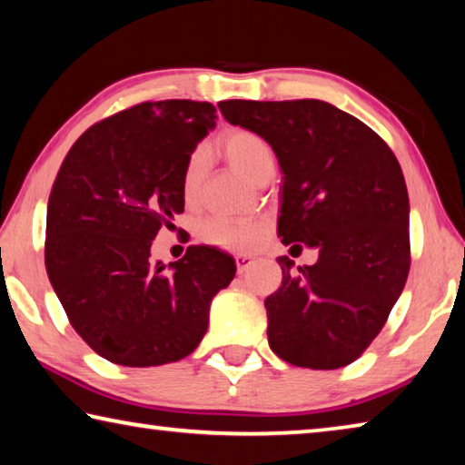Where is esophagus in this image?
<instances>
[{
  "instance_id": "34e87169",
  "label": "esophagus",
  "mask_w": 465,
  "mask_h": 465,
  "mask_svg": "<svg viewBox=\"0 0 465 465\" xmlns=\"http://www.w3.org/2000/svg\"><path fill=\"white\" fill-rule=\"evenodd\" d=\"M252 262H254V256H250V254H238V256H235V264H238V272L240 274L246 271Z\"/></svg>"
}]
</instances>
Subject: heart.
<instances>
[{"instance_id":"heart-1","label":"heart","mask_w":465,"mask_h":465,"mask_svg":"<svg viewBox=\"0 0 465 465\" xmlns=\"http://www.w3.org/2000/svg\"><path fill=\"white\" fill-rule=\"evenodd\" d=\"M225 160L233 170L258 184L261 180L274 172V157L266 141L256 133L246 129H232L219 139ZM204 174V157L194 153L188 160L183 178V193L186 201H193L199 194ZM262 233V225L254 222H230V219H211L204 223V235L209 242L223 248H250Z\"/></svg>"}]
</instances>
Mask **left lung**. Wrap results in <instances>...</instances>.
<instances>
[{"label": "left lung", "instance_id": "1", "mask_svg": "<svg viewBox=\"0 0 465 465\" xmlns=\"http://www.w3.org/2000/svg\"><path fill=\"white\" fill-rule=\"evenodd\" d=\"M217 106L277 155L281 242L320 252L297 274L289 256L277 258L282 282L264 299L272 352L308 369L352 363L380 334L411 271V203L396 155L365 123L322 100Z\"/></svg>", "mask_w": 465, "mask_h": 465}]
</instances>
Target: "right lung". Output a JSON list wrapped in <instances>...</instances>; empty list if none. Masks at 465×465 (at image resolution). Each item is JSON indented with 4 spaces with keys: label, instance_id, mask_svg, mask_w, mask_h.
I'll return each mask as SVG.
<instances>
[{
    "label": "right lung",
    "instance_id": "right-lung-1",
    "mask_svg": "<svg viewBox=\"0 0 465 465\" xmlns=\"http://www.w3.org/2000/svg\"><path fill=\"white\" fill-rule=\"evenodd\" d=\"M209 102H143L94 124L69 149L46 207V274L69 322L110 363L153 367L184 359L230 285V254L191 246L152 261V240L184 211L183 178L215 127Z\"/></svg>",
    "mask_w": 465,
    "mask_h": 465
}]
</instances>
